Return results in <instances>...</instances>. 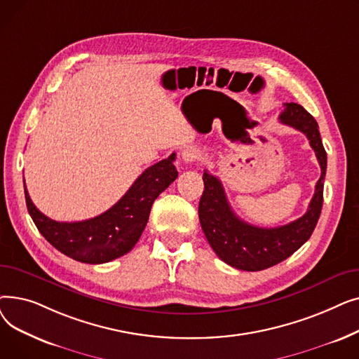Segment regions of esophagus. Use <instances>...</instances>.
I'll return each instance as SVG.
<instances>
[{
    "label": "esophagus",
    "mask_w": 359,
    "mask_h": 359,
    "mask_svg": "<svg viewBox=\"0 0 359 359\" xmlns=\"http://www.w3.org/2000/svg\"><path fill=\"white\" fill-rule=\"evenodd\" d=\"M199 157H201V153L196 148L191 147V148H186L182 151V160L184 163H195L199 160Z\"/></svg>",
    "instance_id": "esophagus-1"
}]
</instances>
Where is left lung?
<instances>
[{"label": "left lung", "mask_w": 359, "mask_h": 359, "mask_svg": "<svg viewBox=\"0 0 359 359\" xmlns=\"http://www.w3.org/2000/svg\"><path fill=\"white\" fill-rule=\"evenodd\" d=\"M279 121L303 132L322 168L314 196L303 217L275 229L256 227L234 214L218 177L210 175L208 170H205L202 176L205 189L199 201L201 227L217 256L236 269L256 272L285 260L310 238L322 212L327 156L318 125L310 113L297 103H284Z\"/></svg>", "instance_id": "left-lung-1"}]
</instances>
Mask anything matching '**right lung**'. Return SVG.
I'll return each mask as SVG.
<instances>
[{"label": "right lung", "instance_id": "1", "mask_svg": "<svg viewBox=\"0 0 359 359\" xmlns=\"http://www.w3.org/2000/svg\"><path fill=\"white\" fill-rule=\"evenodd\" d=\"M176 154L148 167L106 212L79 222H60L36 208L25 186L27 211L41 234L68 257L99 265L134 249L157 196L177 177Z\"/></svg>", "mask_w": 359, "mask_h": 359}]
</instances>
